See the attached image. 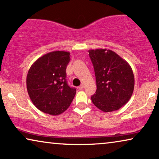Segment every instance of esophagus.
<instances>
[{
	"label": "esophagus",
	"mask_w": 159,
	"mask_h": 159,
	"mask_svg": "<svg viewBox=\"0 0 159 159\" xmlns=\"http://www.w3.org/2000/svg\"><path fill=\"white\" fill-rule=\"evenodd\" d=\"M84 88V84H81V85L79 86V89H80V90H83Z\"/></svg>",
	"instance_id": "esophagus-1"
}]
</instances>
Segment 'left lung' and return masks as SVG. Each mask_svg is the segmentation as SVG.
I'll return each instance as SVG.
<instances>
[{
  "label": "left lung",
  "instance_id": "1",
  "mask_svg": "<svg viewBox=\"0 0 159 159\" xmlns=\"http://www.w3.org/2000/svg\"><path fill=\"white\" fill-rule=\"evenodd\" d=\"M97 90L91 96L93 103L104 112L119 109L133 93L134 78L129 64L108 49L90 50Z\"/></svg>",
  "mask_w": 159,
  "mask_h": 159
}]
</instances>
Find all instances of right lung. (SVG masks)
I'll return each mask as SVG.
<instances>
[{
	"label": "right lung",
	"mask_w": 159,
	"mask_h": 159,
	"mask_svg": "<svg viewBox=\"0 0 159 159\" xmlns=\"http://www.w3.org/2000/svg\"><path fill=\"white\" fill-rule=\"evenodd\" d=\"M69 55L63 51L50 52L36 60L28 71V94L35 107L45 114H62L75 98L76 89L70 88L66 80Z\"/></svg>",
	"instance_id": "add662e5"
}]
</instances>
